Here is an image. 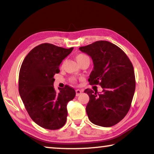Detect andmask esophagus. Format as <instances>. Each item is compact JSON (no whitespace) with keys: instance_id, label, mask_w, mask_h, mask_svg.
Wrapping results in <instances>:
<instances>
[{"instance_id":"1","label":"esophagus","mask_w":154,"mask_h":154,"mask_svg":"<svg viewBox=\"0 0 154 154\" xmlns=\"http://www.w3.org/2000/svg\"><path fill=\"white\" fill-rule=\"evenodd\" d=\"M75 92H76V96H79L83 92V90H79V89H77L76 90H75Z\"/></svg>"}]
</instances>
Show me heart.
Wrapping results in <instances>:
<instances>
[{"instance_id":"b5f03b06","label":"heart","mask_w":154,"mask_h":154,"mask_svg":"<svg viewBox=\"0 0 154 154\" xmlns=\"http://www.w3.org/2000/svg\"><path fill=\"white\" fill-rule=\"evenodd\" d=\"M87 58H88V57L86 55H85V54H77L76 57H75V58H76V60L77 61V62L79 64H80L81 62H82L83 60ZM70 80H71V82H72V83H75L77 82V79L74 77H71V79H70Z\"/></svg>"}]
</instances>
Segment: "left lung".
Here are the masks:
<instances>
[{
    "mask_svg": "<svg viewBox=\"0 0 154 154\" xmlns=\"http://www.w3.org/2000/svg\"><path fill=\"white\" fill-rule=\"evenodd\" d=\"M79 50L93 60L90 84L103 88L101 93L84 91L90 97L86 106L88 118L97 126H113L126 116L131 106L136 85L132 62L122 49L109 41H96Z\"/></svg>",
    "mask_w": 154,
    "mask_h": 154,
    "instance_id": "left-lung-1",
    "label": "left lung"
}]
</instances>
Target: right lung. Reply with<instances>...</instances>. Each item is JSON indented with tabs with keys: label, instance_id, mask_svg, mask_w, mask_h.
Here are the masks:
<instances>
[{
	"label": "right lung",
	"instance_id": "1",
	"mask_svg": "<svg viewBox=\"0 0 154 154\" xmlns=\"http://www.w3.org/2000/svg\"><path fill=\"white\" fill-rule=\"evenodd\" d=\"M73 48L65 49L42 43L26 56L19 73V93L31 119L45 129L57 130L66 122L67 103L75 98L73 88L66 85L57 92L54 76Z\"/></svg>",
	"mask_w": 154,
	"mask_h": 154
}]
</instances>
